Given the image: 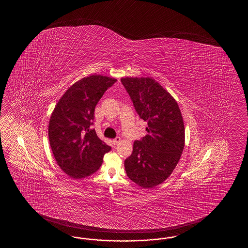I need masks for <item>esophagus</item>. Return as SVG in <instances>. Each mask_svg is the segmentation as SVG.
Masks as SVG:
<instances>
[{
    "mask_svg": "<svg viewBox=\"0 0 248 248\" xmlns=\"http://www.w3.org/2000/svg\"><path fill=\"white\" fill-rule=\"evenodd\" d=\"M112 142H113V144H115V145H116V144H118L119 142H121V137H116L115 139H113V140H112Z\"/></svg>",
    "mask_w": 248,
    "mask_h": 248,
    "instance_id": "34e87169",
    "label": "esophagus"
}]
</instances>
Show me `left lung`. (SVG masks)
<instances>
[{
  "mask_svg": "<svg viewBox=\"0 0 248 248\" xmlns=\"http://www.w3.org/2000/svg\"><path fill=\"white\" fill-rule=\"evenodd\" d=\"M138 115L148 122L146 136L135 141L124 162L126 175L142 188L162 184L175 169L184 151V119L174 97L151 77L122 78Z\"/></svg>",
  "mask_w": 248,
  "mask_h": 248,
  "instance_id": "8db88e82",
  "label": "left lung"
}]
</instances>
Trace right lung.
Segmentation results:
<instances>
[{
	"label": "right lung",
	"mask_w": 248,
	"mask_h": 248,
	"mask_svg": "<svg viewBox=\"0 0 248 248\" xmlns=\"http://www.w3.org/2000/svg\"><path fill=\"white\" fill-rule=\"evenodd\" d=\"M116 81L104 75L84 77L65 91L53 110L48 123L50 148L60 169L74 179L94 174L111 151L90 127L96 104Z\"/></svg>",
	"instance_id": "1"
}]
</instances>
